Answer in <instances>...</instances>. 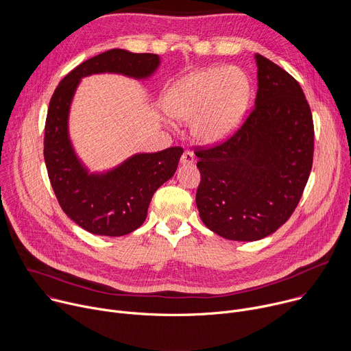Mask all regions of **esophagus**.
<instances>
[{"label": "esophagus", "instance_id": "obj_1", "mask_svg": "<svg viewBox=\"0 0 351 351\" xmlns=\"http://www.w3.org/2000/svg\"><path fill=\"white\" fill-rule=\"evenodd\" d=\"M194 161H195V158H194V154L191 152H184L182 158H180L182 165H191V164H194Z\"/></svg>", "mask_w": 351, "mask_h": 351}]
</instances>
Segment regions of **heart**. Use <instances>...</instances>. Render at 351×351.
Returning a JSON list of instances; mask_svg holds the SVG:
<instances>
[{"mask_svg": "<svg viewBox=\"0 0 351 351\" xmlns=\"http://www.w3.org/2000/svg\"><path fill=\"white\" fill-rule=\"evenodd\" d=\"M252 83L236 66L195 71L179 79L167 93L164 107L171 118L189 122L193 134L203 143L215 144L229 137L244 115Z\"/></svg>", "mask_w": 351, "mask_h": 351, "instance_id": "obj_1", "label": "heart"}]
</instances>
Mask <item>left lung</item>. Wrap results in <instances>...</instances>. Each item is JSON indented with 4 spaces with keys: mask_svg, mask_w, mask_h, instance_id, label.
Returning a JSON list of instances; mask_svg holds the SVG:
<instances>
[{
    "mask_svg": "<svg viewBox=\"0 0 351 351\" xmlns=\"http://www.w3.org/2000/svg\"><path fill=\"white\" fill-rule=\"evenodd\" d=\"M253 111L226 141L197 148L202 182L195 204L204 225L236 241L276 232L293 214L314 156V123L298 82L256 54Z\"/></svg>",
    "mask_w": 351,
    "mask_h": 351,
    "instance_id": "left-lung-1",
    "label": "left lung"
}]
</instances>
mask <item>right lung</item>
I'll use <instances>...</instances> for the list:
<instances>
[{
	"label": "right lung",
	"mask_w": 351,
	"mask_h": 351,
	"mask_svg": "<svg viewBox=\"0 0 351 351\" xmlns=\"http://www.w3.org/2000/svg\"><path fill=\"white\" fill-rule=\"evenodd\" d=\"M158 66L157 54H134L114 48L69 72L49 101L44 129L48 178L64 213L93 234L117 237L140 228L153 194L175 175L183 148L134 154L107 172H88L69 138L68 118L75 91L82 77L94 73L147 79Z\"/></svg>",
	"instance_id": "right-lung-1"
}]
</instances>
